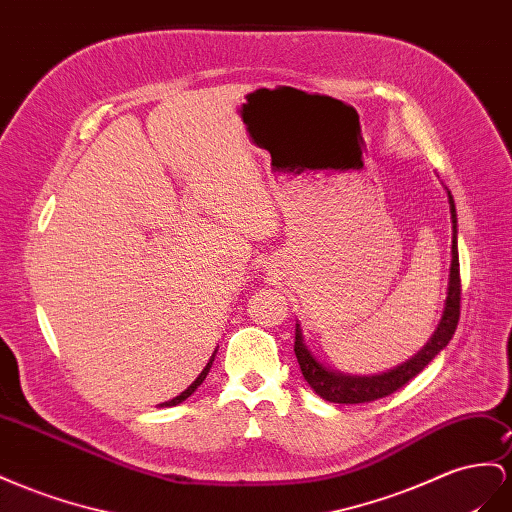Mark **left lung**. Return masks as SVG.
<instances>
[{"label": "left lung", "instance_id": "1", "mask_svg": "<svg viewBox=\"0 0 512 512\" xmlns=\"http://www.w3.org/2000/svg\"><path fill=\"white\" fill-rule=\"evenodd\" d=\"M448 202H450V213H452V262H450L446 308L433 338L426 342V347L416 357H411L407 364L398 366L390 372H383V375H377V377H349V375H342V372L327 370L323 364L316 362L306 344H303L299 325L295 327V355L301 368V375L310 383V388L321 398L329 400V403L359 405V403H370V400H379L394 394L396 390L405 388L413 377L420 375V372L428 366V362H431V359L452 340L454 329H457L459 316H461V269H459V247H457V209H454V200L450 196V191H448Z\"/></svg>", "mask_w": 512, "mask_h": 512}]
</instances>
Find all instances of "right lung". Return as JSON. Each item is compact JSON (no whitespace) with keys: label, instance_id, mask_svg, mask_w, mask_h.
<instances>
[{"label":"right lung","instance_id":"add662e5","mask_svg":"<svg viewBox=\"0 0 512 512\" xmlns=\"http://www.w3.org/2000/svg\"><path fill=\"white\" fill-rule=\"evenodd\" d=\"M211 364H213V357L209 359V364H206V368L200 372V375H198V379L196 381H193L191 385H189V388L183 392V394H178L176 398H172V400H168V403H163L161 407H174V405H178V403H183V400L185 398H189L193 392H196L198 390V385L206 379V375H209V370H211Z\"/></svg>","mask_w":512,"mask_h":512}]
</instances>
